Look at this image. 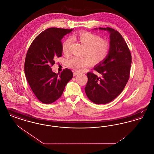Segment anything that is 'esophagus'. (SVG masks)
<instances>
[{
    "mask_svg": "<svg viewBox=\"0 0 154 154\" xmlns=\"http://www.w3.org/2000/svg\"><path fill=\"white\" fill-rule=\"evenodd\" d=\"M78 74H79L78 72H74L73 75L74 76H75V75H77Z\"/></svg>",
    "mask_w": 154,
    "mask_h": 154,
    "instance_id": "obj_1",
    "label": "esophagus"
}]
</instances>
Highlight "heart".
Returning <instances> with one entry per match:
<instances>
[{
    "label": "heart",
    "instance_id": "heart-1",
    "mask_svg": "<svg viewBox=\"0 0 154 154\" xmlns=\"http://www.w3.org/2000/svg\"><path fill=\"white\" fill-rule=\"evenodd\" d=\"M74 37L85 47L83 57H74L67 60V65L74 70L81 71L89 66L92 62L100 63L103 62L109 55L110 44L107 39L103 38L99 35L89 32H82ZM72 43L70 38H67L62 45V50L64 54H69Z\"/></svg>",
    "mask_w": 154,
    "mask_h": 154
}]
</instances>
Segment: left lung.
I'll list each match as a JSON object with an SVG mask.
<instances>
[{
	"label": "left lung",
	"mask_w": 154,
	"mask_h": 154,
	"mask_svg": "<svg viewBox=\"0 0 154 154\" xmlns=\"http://www.w3.org/2000/svg\"><path fill=\"white\" fill-rule=\"evenodd\" d=\"M99 29L110 33V51L106 59L94 67L102 77L88 72L85 88L88 99L97 104L110 102L122 92L129 80L132 63L131 51L117 30L109 27Z\"/></svg>",
	"instance_id": "obj_1"
}]
</instances>
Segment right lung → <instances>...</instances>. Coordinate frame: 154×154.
I'll use <instances>...</instances> for the list:
<instances>
[{"mask_svg":"<svg viewBox=\"0 0 154 154\" xmlns=\"http://www.w3.org/2000/svg\"><path fill=\"white\" fill-rule=\"evenodd\" d=\"M73 29L50 28L35 38L28 50L24 65L26 80L37 98L44 104H51L62 96L73 74L64 69L60 74L53 72L54 59L62 56L61 40Z\"/></svg>","mask_w":154,"mask_h":154,"instance_id":"obj_1","label":"right lung"}]
</instances>
